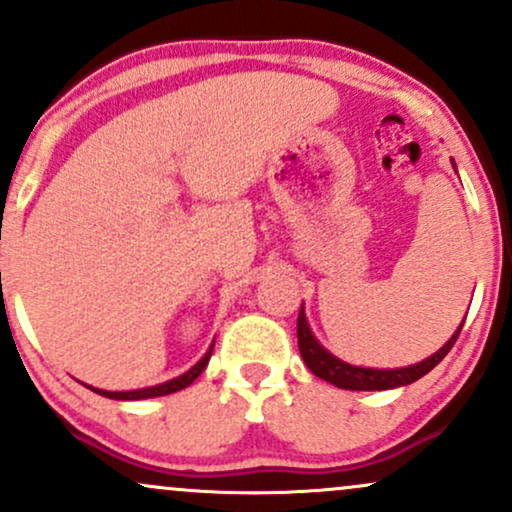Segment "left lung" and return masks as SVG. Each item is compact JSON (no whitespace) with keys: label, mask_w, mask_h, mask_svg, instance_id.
Segmentation results:
<instances>
[{"label":"left lung","mask_w":512,"mask_h":512,"mask_svg":"<svg viewBox=\"0 0 512 512\" xmlns=\"http://www.w3.org/2000/svg\"><path fill=\"white\" fill-rule=\"evenodd\" d=\"M452 168H455V161H452ZM462 325L464 320L460 322V327L452 332L448 342L440 346L436 354L424 358L421 363H414V366H407V368H363V366H351V363L342 361V358L330 354L325 346L317 342L301 305V313H298V349H301V356L305 366L310 368V373L317 375V378L327 380V383L334 387H342V390H392V387L416 383V380L424 378L426 373H431V370L436 368L445 356H448L452 344H455L457 337H460Z\"/></svg>","instance_id":"obj_1"}]
</instances>
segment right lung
<instances>
[{"label": "right lung", "instance_id": "obj_1", "mask_svg": "<svg viewBox=\"0 0 512 512\" xmlns=\"http://www.w3.org/2000/svg\"><path fill=\"white\" fill-rule=\"evenodd\" d=\"M211 351H214V344L209 346L207 354L199 358V361L190 370H187V373H182V375H178V378H173V380H166V383H161V385H151V387H142V390H129V392L98 390V387L88 385V390L98 392V395H103V397H108V399H122V402H132V399H151V397L173 395V392L182 390V387L195 383L199 375H202V370L207 368V363H209V358H211Z\"/></svg>", "mask_w": 512, "mask_h": 512}]
</instances>
